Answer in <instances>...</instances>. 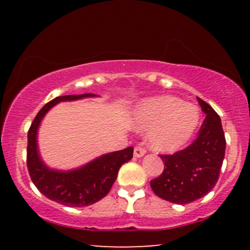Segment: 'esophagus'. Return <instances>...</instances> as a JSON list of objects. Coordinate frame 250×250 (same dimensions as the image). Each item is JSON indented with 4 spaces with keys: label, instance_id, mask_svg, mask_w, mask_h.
<instances>
[{
    "label": "esophagus",
    "instance_id": "obj_1",
    "mask_svg": "<svg viewBox=\"0 0 250 250\" xmlns=\"http://www.w3.org/2000/svg\"><path fill=\"white\" fill-rule=\"evenodd\" d=\"M146 153V149L142 148V146H135L134 148V157L139 158V157H142Z\"/></svg>",
    "mask_w": 250,
    "mask_h": 250
}]
</instances>
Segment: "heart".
Masks as SVG:
<instances>
[{
	"label": "heart",
	"instance_id": "b5f03b06",
	"mask_svg": "<svg viewBox=\"0 0 250 250\" xmlns=\"http://www.w3.org/2000/svg\"><path fill=\"white\" fill-rule=\"evenodd\" d=\"M139 128L150 129V146L157 151L173 152L189 141L199 123V111L172 95L143 101L134 112Z\"/></svg>",
	"mask_w": 250,
	"mask_h": 250
}]
</instances>
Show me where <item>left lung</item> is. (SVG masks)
Here are the masks:
<instances>
[{
    "label": "left lung",
    "instance_id": "left-lung-1",
    "mask_svg": "<svg viewBox=\"0 0 250 250\" xmlns=\"http://www.w3.org/2000/svg\"><path fill=\"white\" fill-rule=\"evenodd\" d=\"M197 99L206 117L196 140L173 155H159L165 167L150 181L155 194L169 203L186 205L199 199L220 177L227 146L221 118L207 102Z\"/></svg>",
    "mask_w": 250,
    "mask_h": 250
}]
</instances>
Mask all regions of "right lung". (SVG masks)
<instances>
[{
    "label": "right lung",
    "instance_id": "add662e5",
    "mask_svg": "<svg viewBox=\"0 0 250 250\" xmlns=\"http://www.w3.org/2000/svg\"><path fill=\"white\" fill-rule=\"evenodd\" d=\"M94 95L85 93L57 97L41 109L28 129L27 168L30 179L41 193L64 206L85 207L101 200L110 191L121 166L133 157V148L128 146L99 157L87 165L69 172H58L47 168L41 160L37 151L36 134L44 115L60 101L77 100Z\"/></svg>",
    "mask_w": 250,
    "mask_h": 250
}]
</instances>
